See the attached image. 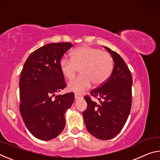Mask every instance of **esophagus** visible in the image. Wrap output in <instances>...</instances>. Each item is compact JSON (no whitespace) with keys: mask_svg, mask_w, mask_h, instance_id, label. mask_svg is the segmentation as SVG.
I'll return each instance as SVG.
<instances>
[{"mask_svg":"<svg viewBox=\"0 0 160 160\" xmlns=\"http://www.w3.org/2000/svg\"><path fill=\"white\" fill-rule=\"evenodd\" d=\"M81 97L80 95H78V94H75V100H77V99H80L81 98Z\"/></svg>","mask_w":160,"mask_h":160,"instance_id":"34e87169","label":"esophagus"}]
</instances>
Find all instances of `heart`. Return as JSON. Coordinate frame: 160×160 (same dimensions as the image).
<instances>
[{
	"label": "heart",
	"instance_id": "heart-1",
	"mask_svg": "<svg viewBox=\"0 0 160 160\" xmlns=\"http://www.w3.org/2000/svg\"><path fill=\"white\" fill-rule=\"evenodd\" d=\"M62 75L71 80L80 69L82 75L68 85V89L78 94H82L94 83L102 85L112 73L113 61L111 54L98 48L82 46L72 51L71 59L62 58L59 62Z\"/></svg>",
	"mask_w": 160,
	"mask_h": 160
}]
</instances>
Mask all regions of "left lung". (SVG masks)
Here are the masks:
<instances>
[{
  "label": "left lung",
  "instance_id": "8db88e82",
  "mask_svg": "<svg viewBox=\"0 0 160 160\" xmlns=\"http://www.w3.org/2000/svg\"><path fill=\"white\" fill-rule=\"evenodd\" d=\"M112 56L114 66L104 84L90 92L99 104L85 99L88 108L82 112L88 132L100 140H110L119 133L125 125L131 112L132 80L131 72L120 55L104 47Z\"/></svg>",
  "mask_w": 160,
  "mask_h": 160
}]
</instances>
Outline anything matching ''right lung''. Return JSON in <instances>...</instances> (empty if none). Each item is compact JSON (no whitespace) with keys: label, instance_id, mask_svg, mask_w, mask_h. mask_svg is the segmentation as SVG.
<instances>
[{"label":"right lung","instance_id":"obj_1","mask_svg":"<svg viewBox=\"0 0 160 160\" xmlns=\"http://www.w3.org/2000/svg\"><path fill=\"white\" fill-rule=\"evenodd\" d=\"M72 47L69 42L43 46L29 56L21 72L20 113L29 131L39 140L53 139L63 131L65 112L74 102L73 92L56 96L66 86L59 62Z\"/></svg>","mask_w":160,"mask_h":160}]
</instances>
